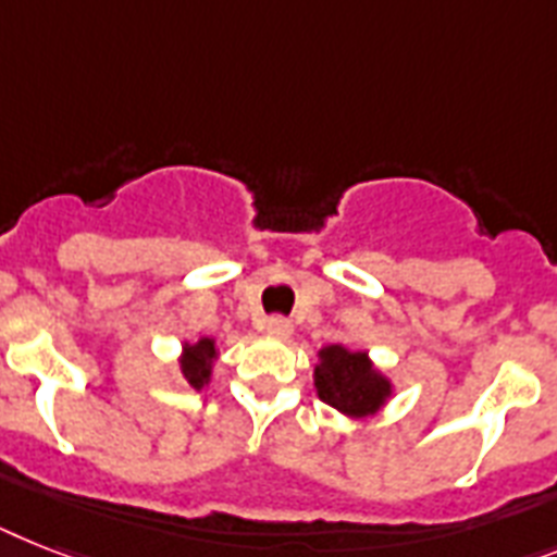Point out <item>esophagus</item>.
Listing matches in <instances>:
<instances>
[{
	"label": "esophagus",
	"instance_id": "esophagus-1",
	"mask_svg": "<svg viewBox=\"0 0 557 557\" xmlns=\"http://www.w3.org/2000/svg\"><path fill=\"white\" fill-rule=\"evenodd\" d=\"M264 333L275 335V338H287V335L293 333V324H289L284 315H270V319L264 321Z\"/></svg>",
	"mask_w": 557,
	"mask_h": 557
}]
</instances>
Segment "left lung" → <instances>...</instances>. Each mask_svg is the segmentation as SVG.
<instances>
[{"mask_svg": "<svg viewBox=\"0 0 557 557\" xmlns=\"http://www.w3.org/2000/svg\"><path fill=\"white\" fill-rule=\"evenodd\" d=\"M312 381L321 401L350 418L379 412L393 395V384L372 367L370 356L361 350H347L344 344H330L319 352Z\"/></svg>", "mask_w": 557, "mask_h": 557, "instance_id": "obj_1", "label": "left lung"}]
</instances>
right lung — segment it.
Wrapping results in <instances>:
<instances>
[{
	"instance_id": "obj_1",
	"label": "right lung",
	"mask_w": 557,
	"mask_h": 557,
	"mask_svg": "<svg viewBox=\"0 0 557 557\" xmlns=\"http://www.w3.org/2000/svg\"><path fill=\"white\" fill-rule=\"evenodd\" d=\"M215 356H219V350H215L213 338H199L196 344H185L182 347V361H178V367H182V375H185V381L193 389H201L210 381Z\"/></svg>"
}]
</instances>
